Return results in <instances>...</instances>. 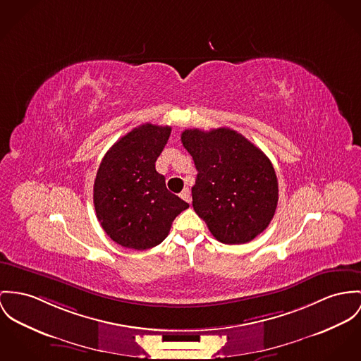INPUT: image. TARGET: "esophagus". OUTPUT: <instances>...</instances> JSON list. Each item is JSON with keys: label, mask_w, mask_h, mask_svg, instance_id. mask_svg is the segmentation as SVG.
I'll list each match as a JSON object with an SVG mask.
<instances>
[{"label": "esophagus", "mask_w": 361, "mask_h": 361, "mask_svg": "<svg viewBox=\"0 0 361 361\" xmlns=\"http://www.w3.org/2000/svg\"><path fill=\"white\" fill-rule=\"evenodd\" d=\"M180 196L185 200V202H188V203H191V192H190V190L188 188H185L181 194H180Z\"/></svg>", "instance_id": "1"}]
</instances>
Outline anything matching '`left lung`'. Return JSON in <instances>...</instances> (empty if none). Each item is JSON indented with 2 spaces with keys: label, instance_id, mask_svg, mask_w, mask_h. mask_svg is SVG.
I'll return each mask as SVG.
<instances>
[{
  "label": "left lung",
  "instance_id": "left-lung-1",
  "mask_svg": "<svg viewBox=\"0 0 361 361\" xmlns=\"http://www.w3.org/2000/svg\"><path fill=\"white\" fill-rule=\"evenodd\" d=\"M197 170L195 213L225 245H243L267 229L278 206V178L269 158L240 133L219 128L181 135Z\"/></svg>",
  "mask_w": 361,
  "mask_h": 361
}]
</instances>
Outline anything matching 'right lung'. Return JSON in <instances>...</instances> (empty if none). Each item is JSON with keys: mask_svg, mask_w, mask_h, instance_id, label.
Wrapping results in <instances>:
<instances>
[{"mask_svg": "<svg viewBox=\"0 0 361 361\" xmlns=\"http://www.w3.org/2000/svg\"><path fill=\"white\" fill-rule=\"evenodd\" d=\"M170 132V126H137L112 145L99 166L93 185L96 216L122 247L158 246L174 219L190 207L167 190L165 177L155 169Z\"/></svg>", "mask_w": 361, "mask_h": 361, "instance_id": "right-lung-1", "label": "right lung"}]
</instances>
